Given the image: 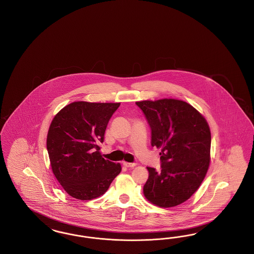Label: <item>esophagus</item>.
Instances as JSON below:
<instances>
[{
    "instance_id": "34e87169",
    "label": "esophagus",
    "mask_w": 254,
    "mask_h": 254,
    "mask_svg": "<svg viewBox=\"0 0 254 254\" xmlns=\"http://www.w3.org/2000/svg\"><path fill=\"white\" fill-rule=\"evenodd\" d=\"M123 164H124V166H125V167H127V168H133V167H135V166H136V164H135V163H127V162H124Z\"/></svg>"
}]
</instances>
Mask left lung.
Returning <instances> with one entry per match:
<instances>
[{
  "label": "left lung",
  "instance_id": "obj_1",
  "mask_svg": "<svg viewBox=\"0 0 254 254\" xmlns=\"http://www.w3.org/2000/svg\"><path fill=\"white\" fill-rule=\"evenodd\" d=\"M151 129V145L161 150V170L147 168L145 198L161 207L180 205L205 178L210 158V130L190 104L175 99L136 102Z\"/></svg>",
  "mask_w": 254,
  "mask_h": 254
}]
</instances>
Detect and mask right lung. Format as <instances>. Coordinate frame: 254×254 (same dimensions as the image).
<instances>
[{"label": "right lung", "instance_id": "right-lung-1", "mask_svg": "<svg viewBox=\"0 0 254 254\" xmlns=\"http://www.w3.org/2000/svg\"><path fill=\"white\" fill-rule=\"evenodd\" d=\"M120 103L74 102L50 124L47 148L52 171L66 193L79 200L103 195L121 172V165L105 160L100 144Z\"/></svg>", "mask_w": 254, "mask_h": 254}]
</instances>
